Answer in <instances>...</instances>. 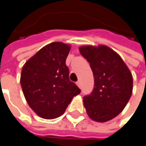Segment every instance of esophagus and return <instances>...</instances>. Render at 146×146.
Returning <instances> with one entry per match:
<instances>
[{
	"label": "esophagus",
	"instance_id": "esophagus-1",
	"mask_svg": "<svg viewBox=\"0 0 146 146\" xmlns=\"http://www.w3.org/2000/svg\"><path fill=\"white\" fill-rule=\"evenodd\" d=\"M76 84H77V86L80 88H81V83H80V80H78V81H76Z\"/></svg>",
	"mask_w": 146,
	"mask_h": 146
}]
</instances>
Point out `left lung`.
Wrapping results in <instances>:
<instances>
[{"label":"left lung","instance_id":"1","mask_svg":"<svg viewBox=\"0 0 146 146\" xmlns=\"http://www.w3.org/2000/svg\"><path fill=\"white\" fill-rule=\"evenodd\" d=\"M90 64L94 88L83 97L84 105L91 119L107 122L119 115L132 95L133 78L121 57L106 46H87L79 48Z\"/></svg>","mask_w":146,"mask_h":146}]
</instances>
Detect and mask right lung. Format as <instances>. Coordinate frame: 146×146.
<instances>
[{"label": "right lung", "instance_id": "add662e5", "mask_svg": "<svg viewBox=\"0 0 146 146\" xmlns=\"http://www.w3.org/2000/svg\"><path fill=\"white\" fill-rule=\"evenodd\" d=\"M70 46L52 42L38 50L23 66L20 84L27 104L38 115L55 119L64 113L80 89L70 80L66 60Z\"/></svg>", "mask_w": 146, "mask_h": 146}]
</instances>
